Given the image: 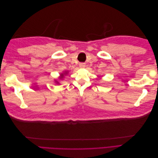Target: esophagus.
Wrapping results in <instances>:
<instances>
[{"instance_id": "obj_1", "label": "esophagus", "mask_w": 158, "mask_h": 158, "mask_svg": "<svg viewBox=\"0 0 158 158\" xmlns=\"http://www.w3.org/2000/svg\"><path fill=\"white\" fill-rule=\"evenodd\" d=\"M79 66H80V69H84V68H85V65L84 63H80L79 64Z\"/></svg>"}]
</instances>
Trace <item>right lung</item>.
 Instances as JSON below:
<instances>
[{"label":"right lung","mask_w":158,"mask_h":158,"mask_svg":"<svg viewBox=\"0 0 158 158\" xmlns=\"http://www.w3.org/2000/svg\"><path fill=\"white\" fill-rule=\"evenodd\" d=\"M67 74V72H65V73H62L61 74H60V78H63V77H64V74Z\"/></svg>","instance_id":"1"}]
</instances>
